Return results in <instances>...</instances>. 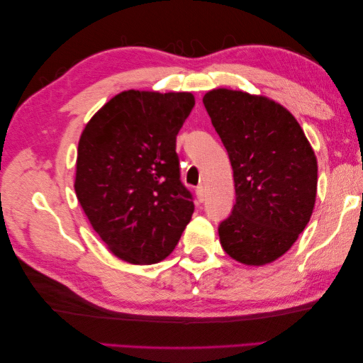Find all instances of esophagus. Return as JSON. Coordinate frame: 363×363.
Returning a JSON list of instances; mask_svg holds the SVG:
<instances>
[{
	"mask_svg": "<svg viewBox=\"0 0 363 363\" xmlns=\"http://www.w3.org/2000/svg\"><path fill=\"white\" fill-rule=\"evenodd\" d=\"M196 198L199 203H204L206 201V187L204 186H198L196 187Z\"/></svg>",
	"mask_w": 363,
	"mask_h": 363,
	"instance_id": "1",
	"label": "esophagus"
}]
</instances>
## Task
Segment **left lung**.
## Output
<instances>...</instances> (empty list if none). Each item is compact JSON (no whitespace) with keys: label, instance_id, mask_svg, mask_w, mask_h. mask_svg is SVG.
<instances>
[{"label":"left lung","instance_id":"1","mask_svg":"<svg viewBox=\"0 0 363 363\" xmlns=\"http://www.w3.org/2000/svg\"><path fill=\"white\" fill-rule=\"evenodd\" d=\"M203 103L234 172L235 204L220 223V243L245 265L269 264L311 220L317 157L295 117L272 99L215 89Z\"/></svg>","mask_w":363,"mask_h":363}]
</instances>
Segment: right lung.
Instances as JSON below:
<instances>
[{
	"label": "right lung",
	"instance_id": "1",
	"mask_svg": "<svg viewBox=\"0 0 363 363\" xmlns=\"http://www.w3.org/2000/svg\"><path fill=\"white\" fill-rule=\"evenodd\" d=\"M194 106L187 91H121L82 130L76 196L101 240L129 264L165 259L195 211L176 152Z\"/></svg>",
	"mask_w": 363,
	"mask_h": 363
}]
</instances>
